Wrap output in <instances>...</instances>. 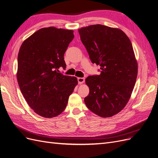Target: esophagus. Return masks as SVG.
I'll return each instance as SVG.
<instances>
[{
    "mask_svg": "<svg viewBox=\"0 0 158 158\" xmlns=\"http://www.w3.org/2000/svg\"><path fill=\"white\" fill-rule=\"evenodd\" d=\"M77 80H78V82L79 84H83L84 81H85V78H80V77H79V78H77Z\"/></svg>",
    "mask_w": 158,
    "mask_h": 158,
    "instance_id": "34e87169",
    "label": "esophagus"
}]
</instances>
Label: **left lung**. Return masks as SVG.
I'll list each match as a JSON object with an SVG mask.
<instances>
[{
	"label": "left lung",
	"mask_w": 158,
	"mask_h": 158,
	"mask_svg": "<svg viewBox=\"0 0 158 158\" xmlns=\"http://www.w3.org/2000/svg\"><path fill=\"white\" fill-rule=\"evenodd\" d=\"M78 32L91 62L100 67V74L85 79L89 93L84 102L97 115L111 117L127 105L135 84L137 63L133 47L118 28L94 24Z\"/></svg>",
	"instance_id": "8db88e82"
}]
</instances>
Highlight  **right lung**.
<instances>
[{
	"label": "right lung",
	"instance_id": "right-lung-1",
	"mask_svg": "<svg viewBox=\"0 0 158 158\" xmlns=\"http://www.w3.org/2000/svg\"><path fill=\"white\" fill-rule=\"evenodd\" d=\"M73 31L43 28L25 40L18 54L17 78L23 97L40 116L51 118L65 109L77 78L59 73Z\"/></svg>",
	"mask_w": 158,
	"mask_h": 158
}]
</instances>
